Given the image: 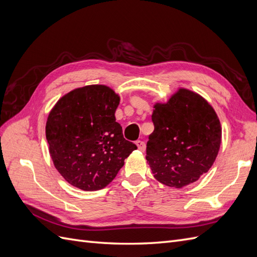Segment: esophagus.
I'll return each instance as SVG.
<instances>
[{
  "label": "esophagus",
  "mask_w": 257,
  "mask_h": 257,
  "mask_svg": "<svg viewBox=\"0 0 257 257\" xmlns=\"http://www.w3.org/2000/svg\"><path fill=\"white\" fill-rule=\"evenodd\" d=\"M136 145H137V147H138V149L141 150V151H145L146 150V144H145V142H143V141H137L136 142Z\"/></svg>",
  "instance_id": "obj_1"
}]
</instances>
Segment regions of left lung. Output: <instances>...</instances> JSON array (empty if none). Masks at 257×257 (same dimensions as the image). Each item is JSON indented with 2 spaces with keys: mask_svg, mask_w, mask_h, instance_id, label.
Returning <instances> with one entry per match:
<instances>
[{
  "mask_svg": "<svg viewBox=\"0 0 257 257\" xmlns=\"http://www.w3.org/2000/svg\"><path fill=\"white\" fill-rule=\"evenodd\" d=\"M154 131L147 161L161 183L180 189L197 181L219 153L222 128L213 108L192 91L180 89L168 103L155 104Z\"/></svg>",
  "mask_w": 257,
  "mask_h": 257,
  "instance_id": "left-lung-1",
  "label": "left lung"
}]
</instances>
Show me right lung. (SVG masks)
I'll return each instance as SVG.
<instances>
[{"instance_id": "right-lung-1", "label": "right lung", "mask_w": 257, "mask_h": 257, "mask_svg": "<svg viewBox=\"0 0 257 257\" xmlns=\"http://www.w3.org/2000/svg\"><path fill=\"white\" fill-rule=\"evenodd\" d=\"M119 102L106 85H87L67 93L50 111L46 138L53 164L76 188H105L137 149L115 122Z\"/></svg>"}]
</instances>
